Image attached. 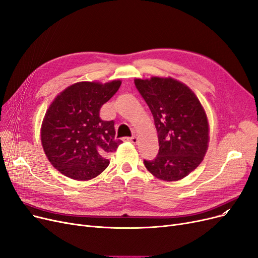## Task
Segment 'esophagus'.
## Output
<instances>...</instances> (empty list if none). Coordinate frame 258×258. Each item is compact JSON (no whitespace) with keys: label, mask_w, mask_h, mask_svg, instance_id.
Returning <instances> with one entry per match:
<instances>
[{"label":"esophagus","mask_w":258,"mask_h":258,"mask_svg":"<svg viewBox=\"0 0 258 258\" xmlns=\"http://www.w3.org/2000/svg\"><path fill=\"white\" fill-rule=\"evenodd\" d=\"M126 140L127 141H131L132 144H134V145H136L137 142H138V138L136 137V136H133V137H130V138H126Z\"/></svg>","instance_id":"1"}]
</instances>
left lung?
<instances>
[{"instance_id": "obj_1", "label": "left lung", "mask_w": 258, "mask_h": 258, "mask_svg": "<svg viewBox=\"0 0 258 258\" xmlns=\"http://www.w3.org/2000/svg\"><path fill=\"white\" fill-rule=\"evenodd\" d=\"M135 86L153 114L159 151L144 160L155 177L173 182L201 164L209 141L207 116L188 86L171 78L135 79Z\"/></svg>"}]
</instances>
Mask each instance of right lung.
I'll return each instance as SVG.
<instances>
[{"label": "right lung", "mask_w": 258, "mask_h": 258, "mask_svg": "<svg viewBox=\"0 0 258 258\" xmlns=\"http://www.w3.org/2000/svg\"><path fill=\"white\" fill-rule=\"evenodd\" d=\"M121 81L75 83L47 108L41 144L52 166L76 180L98 176L109 165L108 156L121 144L114 122L100 118V109L118 91Z\"/></svg>", "instance_id": "1"}]
</instances>
